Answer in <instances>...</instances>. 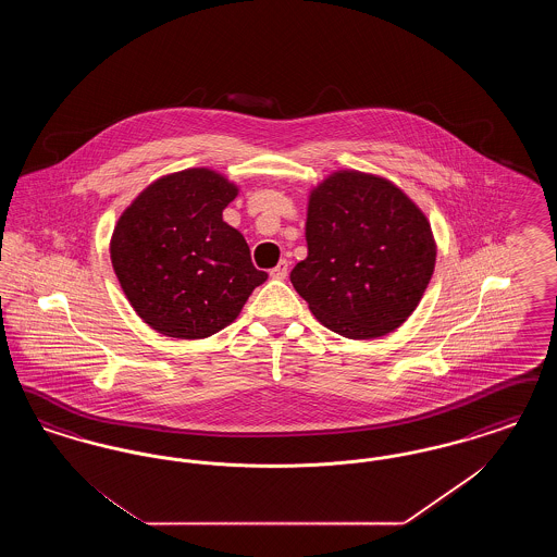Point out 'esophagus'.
I'll list each match as a JSON object with an SVG mask.
<instances>
[{
	"label": "esophagus",
	"mask_w": 557,
	"mask_h": 557,
	"mask_svg": "<svg viewBox=\"0 0 557 557\" xmlns=\"http://www.w3.org/2000/svg\"><path fill=\"white\" fill-rule=\"evenodd\" d=\"M269 275L273 280H286V275H288V261H280L277 265L269 271Z\"/></svg>",
	"instance_id": "1"
}]
</instances>
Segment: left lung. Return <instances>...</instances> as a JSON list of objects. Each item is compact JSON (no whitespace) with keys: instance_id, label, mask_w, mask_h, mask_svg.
<instances>
[{"instance_id":"obj_1","label":"left lung","mask_w":557,"mask_h":557,"mask_svg":"<svg viewBox=\"0 0 557 557\" xmlns=\"http://www.w3.org/2000/svg\"><path fill=\"white\" fill-rule=\"evenodd\" d=\"M309 255L290 282L315 318L350 341L395 332L420 305L436 244L418 205L393 182L336 171L311 189Z\"/></svg>"}]
</instances>
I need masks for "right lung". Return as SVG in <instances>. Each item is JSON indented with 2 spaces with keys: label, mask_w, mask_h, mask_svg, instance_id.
<instances>
[{
  "label": "right lung",
  "mask_w": 557,
  "mask_h": 557,
  "mask_svg": "<svg viewBox=\"0 0 557 557\" xmlns=\"http://www.w3.org/2000/svg\"><path fill=\"white\" fill-rule=\"evenodd\" d=\"M238 186L186 169L146 187L121 214L110 261L135 313L169 338H207L238 318L267 280L244 236L223 221Z\"/></svg>",
  "instance_id": "1"
}]
</instances>
